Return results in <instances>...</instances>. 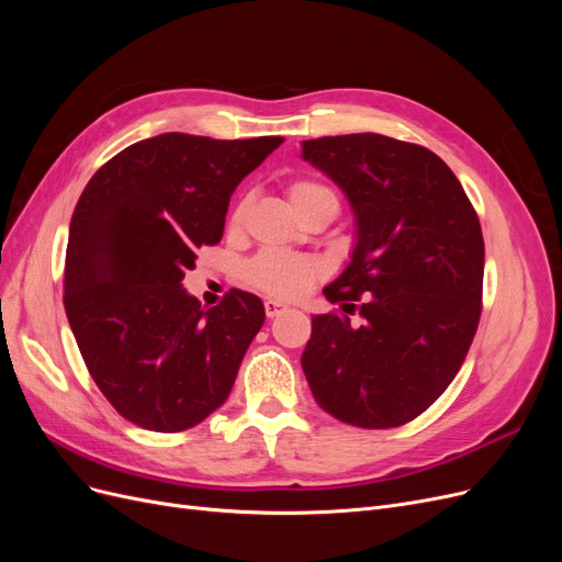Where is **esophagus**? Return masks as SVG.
<instances>
[{
    "label": "esophagus",
    "instance_id": "esophagus-1",
    "mask_svg": "<svg viewBox=\"0 0 562 562\" xmlns=\"http://www.w3.org/2000/svg\"><path fill=\"white\" fill-rule=\"evenodd\" d=\"M281 312H285V304H283V302L271 300V297L265 300V314H267V318H274V316H279Z\"/></svg>",
    "mask_w": 562,
    "mask_h": 562
}]
</instances>
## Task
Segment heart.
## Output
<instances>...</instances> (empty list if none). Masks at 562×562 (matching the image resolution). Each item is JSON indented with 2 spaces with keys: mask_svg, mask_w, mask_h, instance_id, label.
Listing matches in <instances>:
<instances>
[{
  "mask_svg": "<svg viewBox=\"0 0 562 562\" xmlns=\"http://www.w3.org/2000/svg\"><path fill=\"white\" fill-rule=\"evenodd\" d=\"M288 199H291L293 209L300 217H307L316 211H333L337 213L339 199L326 182L316 178H293L285 187ZM246 220V201H239L229 215V227L241 229ZM321 269L312 258L304 255L281 250V248H265L244 267V277L250 285L260 288V291L293 300L310 291L314 281L318 279Z\"/></svg>",
  "mask_w": 562,
  "mask_h": 562,
  "instance_id": "1",
  "label": "heart"
}]
</instances>
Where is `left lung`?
Wrapping results in <instances>:
<instances>
[{"label": "left lung", "mask_w": 562, "mask_h": 562, "mask_svg": "<svg viewBox=\"0 0 562 562\" xmlns=\"http://www.w3.org/2000/svg\"><path fill=\"white\" fill-rule=\"evenodd\" d=\"M351 201L359 239L302 351L316 403L361 429L413 422L462 368L483 310L479 213L431 149L380 133L304 140ZM351 315L359 319L350 321Z\"/></svg>", "instance_id": "left-lung-1"}]
</instances>
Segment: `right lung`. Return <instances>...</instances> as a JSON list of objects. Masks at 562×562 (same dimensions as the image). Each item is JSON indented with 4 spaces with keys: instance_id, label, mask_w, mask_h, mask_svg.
I'll return each instance as SVG.
<instances>
[{
    "instance_id": "obj_1",
    "label": "right lung",
    "mask_w": 562,
    "mask_h": 562,
    "mask_svg": "<svg viewBox=\"0 0 562 562\" xmlns=\"http://www.w3.org/2000/svg\"><path fill=\"white\" fill-rule=\"evenodd\" d=\"M281 143L161 133L83 187L65 250V314L98 389L143 429L176 434L217 411L262 328L260 297L232 288L203 310L182 279L201 246L223 239L236 184Z\"/></svg>"
}]
</instances>
